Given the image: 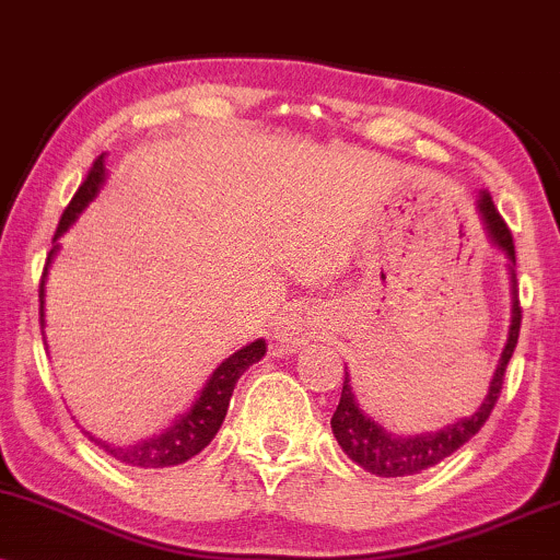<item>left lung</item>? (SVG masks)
I'll list each match as a JSON object with an SVG mask.
<instances>
[{
  "instance_id": "left-lung-1",
  "label": "left lung",
  "mask_w": 560,
  "mask_h": 560,
  "mask_svg": "<svg viewBox=\"0 0 560 560\" xmlns=\"http://www.w3.org/2000/svg\"><path fill=\"white\" fill-rule=\"evenodd\" d=\"M479 210L485 215L487 231L498 244L500 249L511 260V281H513V318H511V331H508V342L503 347V355H500L498 369L490 382V392H487L485 402L474 410L468 419H458L450 423L445 429H436L429 434H416V436H395L384 432L376 421H371L369 416L358 408L355 395L350 389V376L345 371V384H342V397H339L337 410L331 416V432L337 436L339 447L345 450L347 458L355 460L358 466H363L365 471L376 474V477H410V474H421L427 468H432L440 460H445L447 455H453L460 445H466L474 434L485 427V421L490 419L494 402H498L500 389L505 382V369L511 361L513 350H516L518 331H522V302H518V284H516V247H513V236L503 215L494 208L492 197L481 195Z\"/></svg>"
}]
</instances>
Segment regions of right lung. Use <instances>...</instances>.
Segmentation results:
<instances>
[{
  "instance_id": "right-lung-1",
  "label": "right lung",
  "mask_w": 560,
  "mask_h": 560,
  "mask_svg": "<svg viewBox=\"0 0 560 560\" xmlns=\"http://www.w3.org/2000/svg\"><path fill=\"white\" fill-rule=\"evenodd\" d=\"M102 182H105V155L94 160L89 176L83 178L79 191H75L73 199L68 202L66 213H62L60 223H57L55 242L57 236L66 234L70 223H73L81 210L92 202L96 191H100ZM55 253H57V244L49 249L47 266H44V273H42V287H38V302H42L38 316H42V326H44V279H47V268L49 262H52ZM262 355H266V342L258 339V342L242 347L240 352H234V355L226 358V361L213 371V376L208 378V384H205V389L199 392V397L195 400V405H191L189 413H184L182 419L173 423V427L165 429L163 434L152 436V440H144L131 447H110L105 445V442L94 440V436H89V440L96 442V445H102L113 455V458H118L120 464H128V466L165 468V466L184 464V460H189L191 455H197L199 450L210 445V440L218 434L223 419H226L231 392H234L236 382H240L244 371H247L253 363H258Z\"/></svg>"
}]
</instances>
